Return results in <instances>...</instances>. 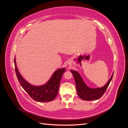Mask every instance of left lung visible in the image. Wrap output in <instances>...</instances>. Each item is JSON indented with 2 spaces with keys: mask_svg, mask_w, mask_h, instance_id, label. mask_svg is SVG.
Masks as SVG:
<instances>
[{
  "mask_svg": "<svg viewBox=\"0 0 128 128\" xmlns=\"http://www.w3.org/2000/svg\"><path fill=\"white\" fill-rule=\"evenodd\" d=\"M70 72L74 77L78 96L81 99L86 101L97 100L101 98L106 91L113 76L112 74L107 84L103 87L91 88L86 86L78 72L75 70H70Z\"/></svg>",
  "mask_w": 128,
  "mask_h": 128,
  "instance_id": "8db88e82",
  "label": "left lung"
}]
</instances>
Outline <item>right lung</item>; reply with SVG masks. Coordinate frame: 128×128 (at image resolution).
<instances>
[{"mask_svg": "<svg viewBox=\"0 0 128 128\" xmlns=\"http://www.w3.org/2000/svg\"><path fill=\"white\" fill-rule=\"evenodd\" d=\"M14 64L15 72L20 84L32 99L40 102H49L55 99L59 91L60 80L66 70L65 68L58 69L53 73L47 83L38 86L30 84L23 78L18 70L15 59Z\"/></svg>", "mask_w": 128, "mask_h": 128, "instance_id": "obj_1", "label": "right lung"}]
</instances>
